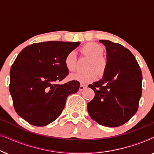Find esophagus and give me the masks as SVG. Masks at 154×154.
I'll use <instances>...</instances> for the list:
<instances>
[{"mask_svg":"<svg viewBox=\"0 0 154 154\" xmlns=\"http://www.w3.org/2000/svg\"><path fill=\"white\" fill-rule=\"evenodd\" d=\"M88 85H85V84H81V85H80V88H79V90L80 91H82V90H83L84 89H85V88H87Z\"/></svg>","mask_w":154,"mask_h":154,"instance_id":"34e87169","label":"esophagus"}]
</instances>
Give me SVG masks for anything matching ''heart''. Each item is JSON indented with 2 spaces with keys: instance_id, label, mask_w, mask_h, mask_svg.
I'll list each match as a JSON object with an SVG mask.
<instances>
[{
  "instance_id": "obj_1",
  "label": "heart",
  "mask_w": 154,
  "mask_h": 154,
  "mask_svg": "<svg viewBox=\"0 0 154 154\" xmlns=\"http://www.w3.org/2000/svg\"><path fill=\"white\" fill-rule=\"evenodd\" d=\"M80 52L84 56L90 57L88 63L86 71H77L71 75V79L82 83L91 81L97 77L98 73L102 75L107 67V60L103 56L104 49L102 46L95 43H88L82 46ZM65 66L68 70L74 71L77 69V58L75 53L71 51L66 54L64 58Z\"/></svg>"
}]
</instances>
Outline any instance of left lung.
I'll return each mask as SVG.
<instances>
[{"instance_id": "1", "label": "left lung", "mask_w": 154, "mask_h": 154, "mask_svg": "<svg viewBox=\"0 0 154 154\" xmlns=\"http://www.w3.org/2000/svg\"><path fill=\"white\" fill-rule=\"evenodd\" d=\"M100 41L106 46L107 67L102 80L88 85L95 95L88 104V111L100 125L118 127L137 111L142 96V71L127 48L107 40Z\"/></svg>"}]
</instances>
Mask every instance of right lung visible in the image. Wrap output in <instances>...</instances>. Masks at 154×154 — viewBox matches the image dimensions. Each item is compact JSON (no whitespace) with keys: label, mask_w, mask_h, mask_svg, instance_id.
Wrapping results in <instances>:
<instances>
[{"label":"right lung","mask_w":154,"mask_h":154,"mask_svg":"<svg viewBox=\"0 0 154 154\" xmlns=\"http://www.w3.org/2000/svg\"><path fill=\"white\" fill-rule=\"evenodd\" d=\"M79 42L48 41L31 44L20 52L10 69L9 90L17 113L29 123L45 126L56 120L67 97L76 93L79 81L60 85L69 74L68 52Z\"/></svg>","instance_id":"1"}]
</instances>
